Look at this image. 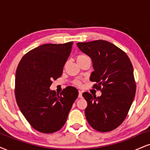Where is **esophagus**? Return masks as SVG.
I'll return each mask as SVG.
<instances>
[{
	"instance_id": "34e87169",
	"label": "esophagus",
	"mask_w": 150,
	"mask_h": 150,
	"mask_svg": "<svg viewBox=\"0 0 150 150\" xmlns=\"http://www.w3.org/2000/svg\"><path fill=\"white\" fill-rule=\"evenodd\" d=\"M78 97L79 98H82V91H79V95H78Z\"/></svg>"
}]
</instances>
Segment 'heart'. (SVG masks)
<instances>
[{"mask_svg": "<svg viewBox=\"0 0 150 150\" xmlns=\"http://www.w3.org/2000/svg\"><path fill=\"white\" fill-rule=\"evenodd\" d=\"M87 57H88L86 56V55H84V54H79V55L77 56V57H76L77 62H79V61H81V60L84 59H85V58H87ZM74 84H75V85H76V86H80L81 83L79 82V81H75V82H74Z\"/></svg>", "mask_w": 150, "mask_h": 150, "instance_id": "heart-1", "label": "heart"}]
</instances>
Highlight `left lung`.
I'll list each match as a JSON object with an SVG mask.
<instances>
[{
    "mask_svg": "<svg viewBox=\"0 0 150 150\" xmlns=\"http://www.w3.org/2000/svg\"><path fill=\"white\" fill-rule=\"evenodd\" d=\"M77 47L91 58L94 71L90 80L93 88L102 92L82 96L87 102L85 115L94 129L107 132L122 124L136 94L134 69L129 57L113 43L104 40L77 43Z\"/></svg>",
    "mask_w": 150,
    "mask_h": 150,
    "instance_id": "1",
    "label": "left lung"
}]
</instances>
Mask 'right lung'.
<instances>
[{
  "instance_id": "obj_1",
  "label": "right lung",
  "mask_w": 150,
  "mask_h": 150,
  "mask_svg": "<svg viewBox=\"0 0 150 150\" xmlns=\"http://www.w3.org/2000/svg\"><path fill=\"white\" fill-rule=\"evenodd\" d=\"M72 45L73 41L43 44L26 53L17 67V105L30 125L42 133H54L64 125L78 96L73 86L66 87L60 95L50 89L53 79L62 76Z\"/></svg>"
}]
</instances>
